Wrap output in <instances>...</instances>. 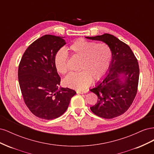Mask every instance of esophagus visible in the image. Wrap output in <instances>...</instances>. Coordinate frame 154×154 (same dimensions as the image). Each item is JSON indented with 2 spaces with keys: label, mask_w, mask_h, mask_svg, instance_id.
Listing matches in <instances>:
<instances>
[{
  "label": "esophagus",
  "mask_w": 154,
  "mask_h": 154,
  "mask_svg": "<svg viewBox=\"0 0 154 154\" xmlns=\"http://www.w3.org/2000/svg\"><path fill=\"white\" fill-rule=\"evenodd\" d=\"M78 94H84V93H86L87 91H78L76 92Z\"/></svg>",
  "instance_id": "1"
}]
</instances>
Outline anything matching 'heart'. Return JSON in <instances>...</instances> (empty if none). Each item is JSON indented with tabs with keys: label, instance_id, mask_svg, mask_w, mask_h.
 Listing matches in <instances>:
<instances>
[{
	"label": "heart",
	"instance_id": "b5f03b06",
	"mask_svg": "<svg viewBox=\"0 0 154 154\" xmlns=\"http://www.w3.org/2000/svg\"><path fill=\"white\" fill-rule=\"evenodd\" d=\"M72 55L80 58V72L71 73L63 80L64 85L77 90H83L89 86L92 80L97 81L103 78L110 67L112 52L105 43L96 44L80 38L69 46ZM54 63L57 71L62 74L68 71L67 54L63 49L56 53Z\"/></svg>",
	"mask_w": 154,
	"mask_h": 154
}]
</instances>
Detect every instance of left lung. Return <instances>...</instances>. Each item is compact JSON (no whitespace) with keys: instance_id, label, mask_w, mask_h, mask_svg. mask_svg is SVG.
I'll return each instance as SVG.
<instances>
[{"instance_id":"obj_1","label":"left lung","mask_w":154,"mask_h":154,"mask_svg":"<svg viewBox=\"0 0 154 154\" xmlns=\"http://www.w3.org/2000/svg\"><path fill=\"white\" fill-rule=\"evenodd\" d=\"M85 38L103 42L112 52L105 76L90 89L98 97L90 109L101 118L118 117L128 109L137 94L139 76L137 60L129 46L113 35L105 33Z\"/></svg>"}]
</instances>
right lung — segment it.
I'll return each instance as SVG.
<instances>
[{
  "mask_svg": "<svg viewBox=\"0 0 154 154\" xmlns=\"http://www.w3.org/2000/svg\"><path fill=\"white\" fill-rule=\"evenodd\" d=\"M65 37L45 35L26 50L18 66V76L27 106L35 116L53 119L68 108L72 89L63 88L54 63L55 54L66 42Z\"/></svg>",
  "mask_w": 154,
  "mask_h": 154,
  "instance_id": "obj_1",
  "label": "right lung"
}]
</instances>
